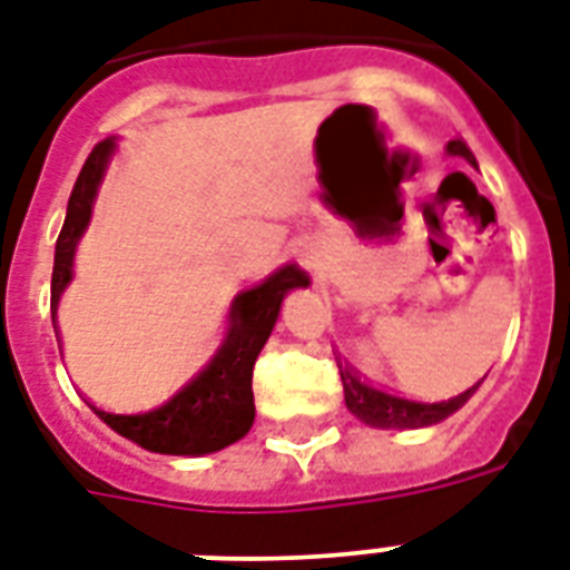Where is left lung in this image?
I'll list each match as a JSON object with an SVG mask.
<instances>
[{"mask_svg":"<svg viewBox=\"0 0 570 570\" xmlns=\"http://www.w3.org/2000/svg\"><path fill=\"white\" fill-rule=\"evenodd\" d=\"M450 156H462L465 161L473 164V153L468 149L465 140H450L448 144ZM341 367V364H338ZM341 382H344V403L358 421L376 430H417V426H432V423L444 421L453 412L465 406L473 389L462 391L459 397L441 400V403H421V400L397 397L389 391L373 389L367 382H362L356 373H350L347 367L341 371Z\"/></svg>","mask_w":570,"mask_h":570,"instance_id":"8db88e82","label":"left lung"}]
</instances>
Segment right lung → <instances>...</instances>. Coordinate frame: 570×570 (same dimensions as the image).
Listing matches in <instances>:
<instances>
[{
  "label": "right lung",
  "mask_w": 570,
  "mask_h": 570,
  "mask_svg": "<svg viewBox=\"0 0 570 570\" xmlns=\"http://www.w3.org/2000/svg\"><path fill=\"white\" fill-rule=\"evenodd\" d=\"M111 153V138L97 144L81 167L79 179L72 185L67 220H63V229L58 235V244H55L52 323L55 306L72 279L76 244L88 229L90 208H94L99 181H102ZM297 285H308V276L299 271L297 264H285L273 276H267L262 285L240 291L238 297L232 299V326L223 347L179 394H173L158 409L140 414H114L94 406V412L114 432H120L122 439L135 441L153 453H167V456H206L214 450L235 444L247 435L253 417H256L253 364L262 353L264 341L271 338L273 323L279 317L282 297L288 294V288H297Z\"/></svg>",
  "instance_id": "add662e5"
}]
</instances>
